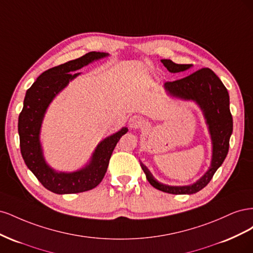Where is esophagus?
<instances>
[{
    "instance_id": "esophagus-1",
    "label": "esophagus",
    "mask_w": 253,
    "mask_h": 253,
    "mask_svg": "<svg viewBox=\"0 0 253 253\" xmlns=\"http://www.w3.org/2000/svg\"><path fill=\"white\" fill-rule=\"evenodd\" d=\"M143 124V119L141 118V116L139 115H134L131 118L128 119V126L131 128H137L141 126V125Z\"/></svg>"
}]
</instances>
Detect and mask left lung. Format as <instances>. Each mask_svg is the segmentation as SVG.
Here are the masks:
<instances>
[{"label":"left lung","instance_id":"1","mask_svg":"<svg viewBox=\"0 0 253 253\" xmlns=\"http://www.w3.org/2000/svg\"><path fill=\"white\" fill-rule=\"evenodd\" d=\"M162 63L173 74L186 72L193 66L192 64L174 63L170 59H163ZM164 87L169 96L180 100L193 101L201 109L208 126L212 144L210 167L200 179L191 185L169 186L155 179L141 162L140 166L148 181L157 190L170 194H193L208 185L228 154L229 140L233 131L232 115L229 108V94L223 82L210 68H202L182 79L166 82Z\"/></svg>","mask_w":253,"mask_h":253}]
</instances>
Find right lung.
Listing matches in <instances>:
<instances>
[{
	"label": "right lung",
	"mask_w": 253,
	"mask_h": 253,
	"mask_svg": "<svg viewBox=\"0 0 253 253\" xmlns=\"http://www.w3.org/2000/svg\"><path fill=\"white\" fill-rule=\"evenodd\" d=\"M105 57H109L108 52L90 51L78 59L52 67L42 73L26 91L18 124L22 157L38 180L53 193H80L97 187L108 170L110 158L117 142L128 131L125 126L101 140L97 144L88 163L79 170L57 171L44 157L40 134L49 104L68 83L81 74H74V72Z\"/></svg>",
	"instance_id": "obj_1"
}]
</instances>
